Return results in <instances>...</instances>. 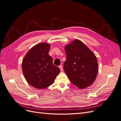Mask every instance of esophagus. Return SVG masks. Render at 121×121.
I'll list each match as a JSON object with an SVG mask.
<instances>
[{
  "label": "esophagus",
  "mask_w": 121,
  "mask_h": 121,
  "mask_svg": "<svg viewBox=\"0 0 121 121\" xmlns=\"http://www.w3.org/2000/svg\"><path fill=\"white\" fill-rule=\"evenodd\" d=\"M59 68H60V71H63V65H60V66H59Z\"/></svg>",
  "instance_id": "obj_1"
}]
</instances>
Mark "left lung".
Returning a JSON list of instances; mask_svg holds the SVG:
<instances>
[{
  "label": "left lung",
  "mask_w": 121,
  "mask_h": 121,
  "mask_svg": "<svg viewBox=\"0 0 121 121\" xmlns=\"http://www.w3.org/2000/svg\"><path fill=\"white\" fill-rule=\"evenodd\" d=\"M67 59L64 69L70 81L80 89L92 84L98 73L96 57L82 41L75 39L65 47Z\"/></svg>",
  "instance_id": "8db88e82"
}]
</instances>
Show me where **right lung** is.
<instances>
[{
  "label": "right lung",
  "mask_w": 121,
  "mask_h": 121,
  "mask_svg": "<svg viewBox=\"0 0 121 121\" xmlns=\"http://www.w3.org/2000/svg\"><path fill=\"white\" fill-rule=\"evenodd\" d=\"M50 45L40 43L29 50L22 64L25 78L32 86L44 89L52 85L60 72V68L52 63L48 52Z\"/></svg>",
  "instance_id": "add662e5"
}]
</instances>
